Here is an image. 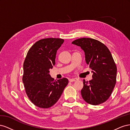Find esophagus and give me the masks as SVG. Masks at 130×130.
I'll use <instances>...</instances> for the list:
<instances>
[{
  "instance_id": "obj_1",
  "label": "esophagus",
  "mask_w": 130,
  "mask_h": 130,
  "mask_svg": "<svg viewBox=\"0 0 130 130\" xmlns=\"http://www.w3.org/2000/svg\"><path fill=\"white\" fill-rule=\"evenodd\" d=\"M77 80H78V79H77V78H70V79H69V81L70 82H74V81H77Z\"/></svg>"
}]
</instances>
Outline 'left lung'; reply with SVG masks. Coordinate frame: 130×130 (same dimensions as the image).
Wrapping results in <instances>:
<instances>
[{
	"label": "left lung",
	"mask_w": 130,
	"mask_h": 130,
	"mask_svg": "<svg viewBox=\"0 0 130 130\" xmlns=\"http://www.w3.org/2000/svg\"><path fill=\"white\" fill-rule=\"evenodd\" d=\"M72 44L84 51L86 62L93 73L92 80H83L82 98L92 105L103 104L111 96L116 84L117 69L111 52L103 43L93 38H78Z\"/></svg>",
	"instance_id": "8db88e82"
}]
</instances>
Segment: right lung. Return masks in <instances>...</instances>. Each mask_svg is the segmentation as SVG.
<instances>
[{
	"instance_id": "obj_1",
	"label": "right lung",
	"mask_w": 130,
	"mask_h": 130,
	"mask_svg": "<svg viewBox=\"0 0 130 130\" xmlns=\"http://www.w3.org/2000/svg\"><path fill=\"white\" fill-rule=\"evenodd\" d=\"M63 42L61 38L42 39L35 43L27 53L22 80L29 99L40 108H48L53 106L68 84L67 78L56 81L49 74V69L55 64L57 50Z\"/></svg>"
}]
</instances>
